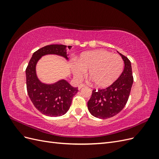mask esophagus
Masks as SVG:
<instances>
[{
	"label": "esophagus",
	"instance_id": "34e87169",
	"mask_svg": "<svg viewBox=\"0 0 159 159\" xmlns=\"http://www.w3.org/2000/svg\"><path fill=\"white\" fill-rule=\"evenodd\" d=\"M84 87H85V85H84V84H80V85L78 86V89H81V88H84Z\"/></svg>",
	"mask_w": 159,
	"mask_h": 159
}]
</instances>
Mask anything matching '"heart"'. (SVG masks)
I'll list each match as a JSON object with an SVG mask.
<instances>
[{
  "instance_id": "heart-1",
  "label": "heart",
  "mask_w": 159,
  "mask_h": 159,
  "mask_svg": "<svg viewBox=\"0 0 159 159\" xmlns=\"http://www.w3.org/2000/svg\"><path fill=\"white\" fill-rule=\"evenodd\" d=\"M124 68L122 57L105 50L83 53L73 67L74 77L79 80L89 70V76L96 86L106 88L113 84L121 75Z\"/></svg>"
}]
</instances>
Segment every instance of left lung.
<instances>
[{
    "instance_id": "1",
    "label": "left lung",
    "mask_w": 159,
    "mask_h": 159,
    "mask_svg": "<svg viewBox=\"0 0 159 159\" xmlns=\"http://www.w3.org/2000/svg\"><path fill=\"white\" fill-rule=\"evenodd\" d=\"M125 63L119 78L105 89H93L88 102V108L93 116L108 119L118 114L127 102L133 83L131 64L126 56L120 54Z\"/></svg>"
}]
</instances>
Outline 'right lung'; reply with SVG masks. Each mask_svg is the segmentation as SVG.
I'll use <instances>...</instances> for the list:
<instances>
[{
	"mask_svg": "<svg viewBox=\"0 0 159 159\" xmlns=\"http://www.w3.org/2000/svg\"><path fill=\"white\" fill-rule=\"evenodd\" d=\"M66 47L61 44H52L38 50L33 54L26 69L28 96L34 107L46 116L58 117L64 115L69 110L78 88L72 87L65 80L53 84L42 83L36 75V66L40 57L47 54L61 56L68 60ZM71 47L68 46L69 49Z\"/></svg>",
	"mask_w": 159,
	"mask_h": 159,
	"instance_id": "add662e5",
	"label": "right lung"
}]
</instances>
